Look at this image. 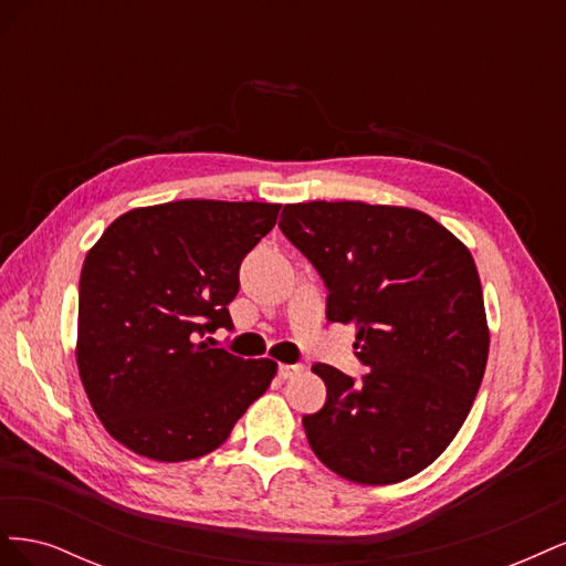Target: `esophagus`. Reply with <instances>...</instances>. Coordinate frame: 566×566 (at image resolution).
Segmentation results:
<instances>
[{"mask_svg":"<svg viewBox=\"0 0 566 566\" xmlns=\"http://www.w3.org/2000/svg\"><path fill=\"white\" fill-rule=\"evenodd\" d=\"M300 373H302V368H300V366H293V364H281V366H279V378H281V380L295 378V375H300Z\"/></svg>","mask_w":566,"mask_h":566,"instance_id":"obj_1","label":"esophagus"}]
</instances>
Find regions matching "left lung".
<instances>
[{
  "label": "left lung",
  "instance_id": "8db88e82",
  "mask_svg": "<svg viewBox=\"0 0 566 566\" xmlns=\"http://www.w3.org/2000/svg\"><path fill=\"white\" fill-rule=\"evenodd\" d=\"M281 231L328 285L333 323L356 328L361 382L328 366L325 403L304 416L310 447L354 484H397L447 451L489 358L482 283L470 250L413 208L285 205Z\"/></svg>",
  "mask_w": 566,
  "mask_h": 566
}]
</instances>
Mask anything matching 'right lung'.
Masks as SVG:
<instances>
[{"mask_svg":"<svg viewBox=\"0 0 566 566\" xmlns=\"http://www.w3.org/2000/svg\"><path fill=\"white\" fill-rule=\"evenodd\" d=\"M276 202L175 200L119 214L84 256L77 370L106 432L136 455L181 462L224 443L279 364L210 349L231 328L243 256Z\"/></svg>","mask_w":566,"mask_h":566,"instance_id":"add662e5","label":"right lung"}]
</instances>
